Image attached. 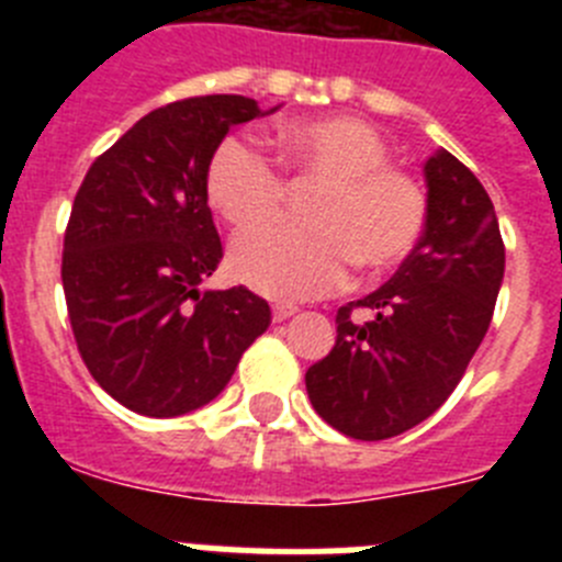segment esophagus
<instances>
[{
    "mask_svg": "<svg viewBox=\"0 0 562 562\" xmlns=\"http://www.w3.org/2000/svg\"><path fill=\"white\" fill-rule=\"evenodd\" d=\"M295 306L292 304H276L272 306V321H278V324H281V321H286V317H292L295 315Z\"/></svg>",
    "mask_w": 562,
    "mask_h": 562,
    "instance_id": "1",
    "label": "esophagus"
}]
</instances>
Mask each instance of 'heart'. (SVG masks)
Masks as SVG:
<instances>
[{
    "label": "heart",
    "instance_id": "1",
    "mask_svg": "<svg viewBox=\"0 0 562 562\" xmlns=\"http://www.w3.org/2000/svg\"><path fill=\"white\" fill-rule=\"evenodd\" d=\"M281 160L297 180H324L312 196L315 222L278 220L233 245L238 281L276 297H315L349 281L355 265L400 267L419 247L430 202L414 173L389 162V143L357 117L290 123ZM207 200L236 231L270 220L286 200L281 168L256 143L227 137L207 162Z\"/></svg>",
    "mask_w": 562,
    "mask_h": 562
}]
</instances>
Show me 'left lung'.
Returning <instances> with one entry per match:
<instances>
[{
	"mask_svg": "<svg viewBox=\"0 0 562 562\" xmlns=\"http://www.w3.org/2000/svg\"><path fill=\"white\" fill-rule=\"evenodd\" d=\"M430 220L389 284L337 310L335 349L310 366L312 408L360 441L400 436L453 394L504 281L493 200L450 151L425 166Z\"/></svg>",
	"mask_w": 562,
	"mask_h": 562,
	"instance_id": "left-lung-1",
	"label": "left lung"
}]
</instances>
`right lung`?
Masks as SVG:
<instances>
[{
	"label": "right lung",
	"instance_id": "1",
	"mask_svg": "<svg viewBox=\"0 0 562 562\" xmlns=\"http://www.w3.org/2000/svg\"><path fill=\"white\" fill-rule=\"evenodd\" d=\"M258 106L196 95L134 123L89 166L64 231L61 284L81 360L112 400L182 416L220 394L272 315L247 286L200 290L222 261L207 162Z\"/></svg>",
	"mask_w": 562,
	"mask_h": 562
}]
</instances>
